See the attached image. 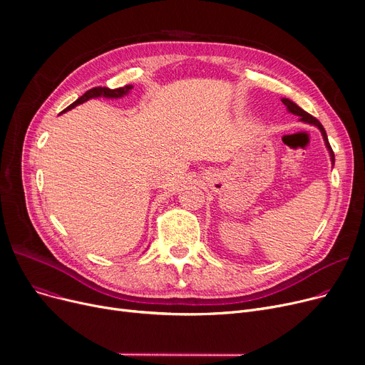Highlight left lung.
Returning a JSON list of instances; mask_svg holds the SVG:
<instances>
[{"label":"left lung","mask_w":365,"mask_h":365,"mask_svg":"<svg viewBox=\"0 0 365 365\" xmlns=\"http://www.w3.org/2000/svg\"><path fill=\"white\" fill-rule=\"evenodd\" d=\"M281 102L285 105L287 110H289L290 113H293V115H297V117L300 118V121H303V123H308V124H311V125H315V127H318V130H319V131H321V134H322V139H324L325 148H327V150H329V153H330V160H331V164L334 165V152H333V149H331V146H330V143H329L327 133H325V130H324L322 124H321V123H319L317 118H314L311 113H308V112H306V110H303L300 106H297V105H296L293 101L282 98V99H281Z\"/></svg>","instance_id":"1"}]
</instances>
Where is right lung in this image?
Instances as JSON below:
<instances>
[{"instance_id": "obj_1", "label": "right lung", "mask_w": 365, "mask_h": 365, "mask_svg": "<svg viewBox=\"0 0 365 365\" xmlns=\"http://www.w3.org/2000/svg\"><path fill=\"white\" fill-rule=\"evenodd\" d=\"M133 88V86H124V87H120V88H115V90H110L108 87H94L88 91H86L81 98L76 99L72 105H69L63 112L66 110H71L72 108L78 106L90 99H98V98H106V99H120V98H124L125 94L130 93V90Z\"/></svg>"}]
</instances>
